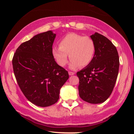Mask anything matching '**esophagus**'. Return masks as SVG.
Returning a JSON list of instances; mask_svg holds the SVG:
<instances>
[{
  "label": "esophagus",
  "instance_id": "1",
  "mask_svg": "<svg viewBox=\"0 0 134 134\" xmlns=\"http://www.w3.org/2000/svg\"><path fill=\"white\" fill-rule=\"evenodd\" d=\"M69 75H70V76H71V75H75V73H73V72H71V71H69Z\"/></svg>",
  "mask_w": 134,
  "mask_h": 134
}]
</instances>
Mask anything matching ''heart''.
<instances>
[{
	"label": "heart",
	"instance_id": "b5f03b06",
	"mask_svg": "<svg viewBox=\"0 0 134 134\" xmlns=\"http://www.w3.org/2000/svg\"><path fill=\"white\" fill-rule=\"evenodd\" d=\"M95 51V43L91 38L69 33L61 40L59 46L52 47V52L58 64L61 67L67 64L69 55L71 59L70 67L75 69L79 65H88L93 60Z\"/></svg>",
	"mask_w": 134,
	"mask_h": 134
}]
</instances>
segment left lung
<instances>
[{
  "mask_svg": "<svg viewBox=\"0 0 134 134\" xmlns=\"http://www.w3.org/2000/svg\"><path fill=\"white\" fill-rule=\"evenodd\" d=\"M93 40L96 51L93 60L77 72L79 79V96L93 104L103 103L113 91L119 69V57L116 47L105 36L95 32Z\"/></svg>",
  "mask_w": 134,
  "mask_h": 134,
  "instance_id": "1",
  "label": "left lung"
}]
</instances>
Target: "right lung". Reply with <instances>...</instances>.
<instances>
[{"mask_svg": "<svg viewBox=\"0 0 134 134\" xmlns=\"http://www.w3.org/2000/svg\"><path fill=\"white\" fill-rule=\"evenodd\" d=\"M55 37L52 31L35 35L17 48L12 61L20 88L29 101L38 107L57 102L61 88L69 77L52 55Z\"/></svg>", "mask_w": 134, "mask_h": 134, "instance_id": "right-lung-1", "label": "right lung"}]
</instances>
